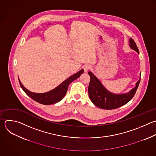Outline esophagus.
<instances>
[{"instance_id":"esophagus-1","label":"esophagus","mask_w":156,"mask_h":156,"mask_svg":"<svg viewBox=\"0 0 156 156\" xmlns=\"http://www.w3.org/2000/svg\"><path fill=\"white\" fill-rule=\"evenodd\" d=\"M91 68V66L90 65H85L83 66V69L85 71V72H87L88 71H89L90 69Z\"/></svg>"}]
</instances>
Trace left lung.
<instances>
[{
    "instance_id": "8db88e82",
    "label": "left lung",
    "mask_w": 156,
    "mask_h": 156,
    "mask_svg": "<svg viewBox=\"0 0 156 156\" xmlns=\"http://www.w3.org/2000/svg\"><path fill=\"white\" fill-rule=\"evenodd\" d=\"M129 46L139 54L138 49L132 38L129 39ZM88 74L90 77L88 86L89 98L94 105L106 110L117 108L130 101L135 95L140 82V79L135 87L127 93L114 94L108 91L91 71L88 72Z\"/></svg>"
}]
</instances>
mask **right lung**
<instances>
[{
  "mask_svg": "<svg viewBox=\"0 0 156 156\" xmlns=\"http://www.w3.org/2000/svg\"><path fill=\"white\" fill-rule=\"evenodd\" d=\"M82 73H83V69H82L77 73L68 77L67 79H66L64 82H63L60 85H59L54 89L48 92L43 93H37L30 91L23 86L19 78L18 79L21 87L30 98H31L32 99L38 102L40 104H42L44 105H50L60 101L65 96L69 85L73 81L79 78Z\"/></svg>",
  "mask_w": 156,
  "mask_h": 156,
  "instance_id": "obj_1",
  "label": "right lung"
}]
</instances>
